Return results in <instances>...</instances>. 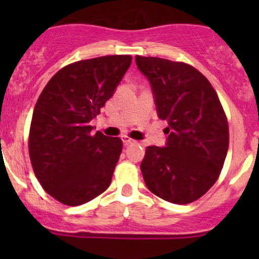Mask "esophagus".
<instances>
[{"instance_id": "obj_1", "label": "esophagus", "mask_w": 259, "mask_h": 259, "mask_svg": "<svg viewBox=\"0 0 259 259\" xmlns=\"http://www.w3.org/2000/svg\"><path fill=\"white\" fill-rule=\"evenodd\" d=\"M121 140H122V143H124L125 145H129V144H133V143H135L134 139H132V138L126 137V135L121 137Z\"/></svg>"}]
</instances>
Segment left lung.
Returning <instances> with one entry per match:
<instances>
[{
    "instance_id": "1",
    "label": "left lung",
    "mask_w": 259,
    "mask_h": 259,
    "mask_svg": "<svg viewBox=\"0 0 259 259\" xmlns=\"http://www.w3.org/2000/svg\"><path fill=\"white\" fill-rule=\"evenodd\" d=\"M150 81L159 119L166 120L165 148L148 146L140 164L148 189L166 202L188 204L213 187L229 145L228 120L207 77L192 65L135 57Z\"/></svg>"
}]
</instances>
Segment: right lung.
<instances>
[{
	"mask_svg": "<svg viewBox=\"0 0 259 259\" xmlns=\"http://www.w3.org/2000/svg\"><path fill=\"white\" fill-rule=\"evenodd\" d=\"M130 55L81 60L50 79L33 109L28 154L48 194L75 207L105 192L122 150L120 138L91 134L90 121L113 96Z\"/></svg>",
	"mask_w": 259,
	"mask_h": 259,
	"instance_id": "add662e5",
	"label": "right lung"
}]
</instances>
